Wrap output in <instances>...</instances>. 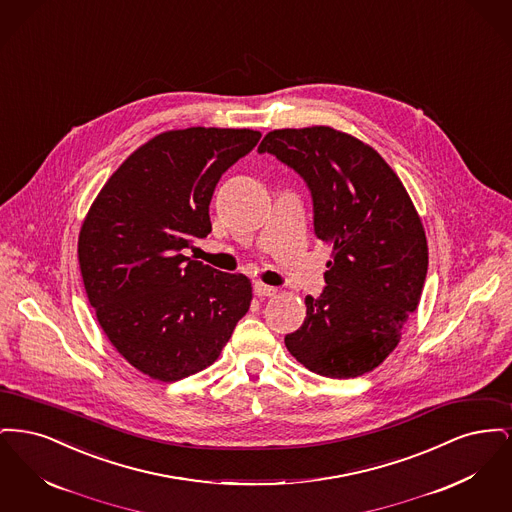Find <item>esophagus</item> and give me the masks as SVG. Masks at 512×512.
<instances>
[{"mask_svg":"<svg viewBox=\"0 0 512 512\" xmlns=\"http://www.w3.org/2000/svg\"><path fill=\"white\" fill-rule=\"evenodd\" d=\"M253 290H255V295H257V297H272V295H276V292H278L276 288L267 286V284H263V282H257Z\"/></svg>","mask_w":512,"mask_h":512,"instance_id":"1","label":"esophagus"}]
</instances>
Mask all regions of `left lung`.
<instances>
[{
  "mask_svg": "<svg viewBox=\"0 0 512 512\" xmlns=\"http://www.w3.org/2000/svg\"><path fill=\"white\" fill-rule=\"evenodd\" d=\"M265 151L303 176L315 234L332 247L326 288L305 297L286 347L320 376H363L397 347L424 288L428 242L413 199L376 149L332 126L272 130Z\"/></svg>",
  "mask_w": 512,
  "mask_h": 512,
  "instance_id": "left-lung-1",
  "label": "left lung"
}]
</instances>
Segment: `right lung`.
<instances>
[{
    "instance_id": "1",
    "label": "right lung",
    "mask_w": 512,
    "mask_h": 512,
    "mask_svg": "<svg viewBox=\"0 0 512 512\" xmlns=\"http://www.w3.org/2000/svg\"><path fill=\"white\" fill-rule=\"evenodd\" d=\"M249 128L167 130L130 153L78 234V265L99 326L159 382L213 365L251 305V282L182 255L211 232L215 186L257 146Z\"/></svg>"
}]
</instances>
